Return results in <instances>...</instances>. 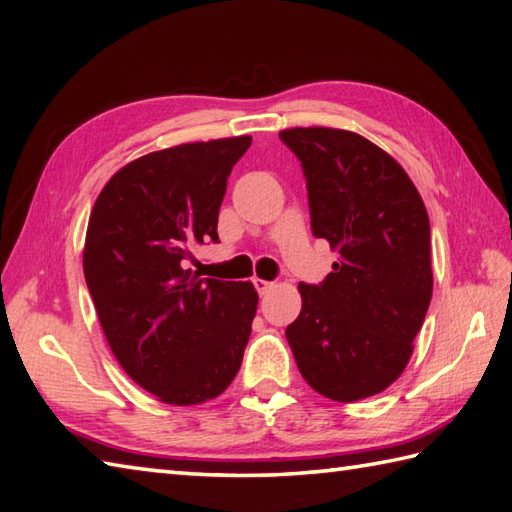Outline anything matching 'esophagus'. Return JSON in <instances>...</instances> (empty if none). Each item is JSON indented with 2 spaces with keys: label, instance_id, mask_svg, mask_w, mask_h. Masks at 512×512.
<instances>
[{
  "label": "esophagus",
  "instance_id": "1",
  "mask_svg": "<svg viewBox=\"0 0 512 512\" xmlns=\"http://www.w3.org/2000/svg\"><path fill=\"white\" fill-rule=\"evenodd\" d=\"M253 284H255L259 295H266V292H268L270 288H273V281H266V279H259V277L253 279Z\"/></svg>",
  "mask_w": 512,
  "mask_h": 512
}]
</instances>
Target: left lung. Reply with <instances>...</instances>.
I'll list each match as a JSON object with an SVG mask.
<instances>
[{
    "instance_id": "left-lung-1",
    "label": "left lung",
    "mask_w": 512,
    "mask_h": 512,
    "mask_svg": "<svg viewBox=\"0 0 512 512\" xmlns=\"http://www.w3.org/2000/svg\"><path fill=\"white\" fill-rule=\"evenodd\" d=\"M279 136L306 173L312 233L339 253L321 286L299 284L290 350L321 396H376L405 372L431 301L427 209L407 171L361 134L290 127Z\"/></svg>"
}]
</instances>
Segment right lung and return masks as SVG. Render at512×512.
Here are the masks:
<instances>
[{"label":"right lung","instance_id":"right-lung-1","mask_svg":"<svg viewBox=\"0 0 512 512\" xmlns=\"http://www.w3.org/2000/svg\"><path fill=\"white\" fill-rule=\"evenodd\" d=\"M233 136L151 151L107 180L83 246V273L110 350L165 405L213 400L233 383L257 312L250 281L202 279L191 250L217 242Z\"/></svg>","mask_w":512,"mask_h":512}]
</instances>
